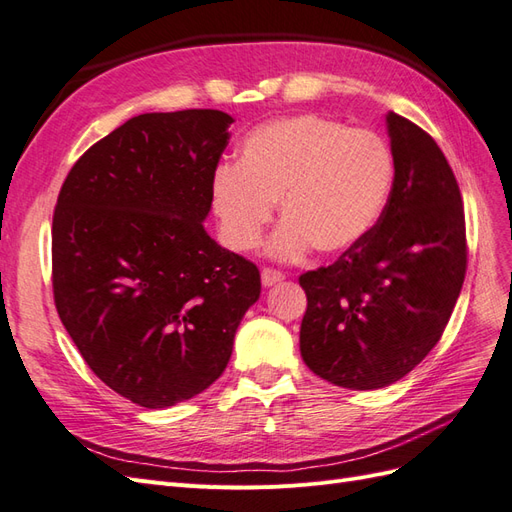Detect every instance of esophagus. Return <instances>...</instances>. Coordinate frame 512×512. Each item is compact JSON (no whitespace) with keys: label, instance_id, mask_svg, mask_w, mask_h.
Masks as SVG:
<instances>
[{"label":"esophagus","instance_id":"34e87169","mask_svg":"<svg viewBox=\"0 0 512 512\" xmlns=\"http://www.w3.org/2000/svg\"><path fill=\"white\" fill-rule=\"evenodd\" d=\"M283 279H285V274L279 272V270H272V268H264V270H261V283H264L266 287L277 285V283H281Z\"/></svg>","mask_w":512,"mask_h":512}]
</instances>
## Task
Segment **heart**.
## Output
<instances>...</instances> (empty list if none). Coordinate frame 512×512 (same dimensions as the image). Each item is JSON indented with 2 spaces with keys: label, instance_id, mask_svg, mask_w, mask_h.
Here are the masks:
<instances>
[{
  "label": "heart",
  "instance_id": "heart-1",
  "mask_svg": "<svg viewBox=\"0 0 512 512\" xmlns=\"http://www.w3.org/2000/svg\"><path fill=\"white\" fill-rule=\"evenodd\" d=\"M391 179V153L372 131L296 114L248 131L238 164L214 177L212 207L238 251L261 242L279 201L285 222L270 244L272 257L292 261L311 246L337 255L372 229Z\"/></svg>",
  "mask_w": 512,
  "mask_h": 512
}]
</instances>
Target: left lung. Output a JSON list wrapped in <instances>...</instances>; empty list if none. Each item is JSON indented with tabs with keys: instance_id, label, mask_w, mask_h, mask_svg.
I'll list each match as a JSON object with an SVG mask.
<instances>
[{
	"instance_id": "obj_1",
	"label": "left lung",
	"mask_w": 512,
	"mask_h": 512,
	"mask_svg": "<svg viewBox=\"0 0 512 512\" xmlns=\"http://www.w3.org/2000/svg\"><path fill=\"white\" fill-rule=\"evenodd\" d=\"M393 186L376 225L333 266L305 272L300 355L324 381L381 389L437 346L467 268L456 177L424 129L387 114Z\"/></svg>"
}]
</instances>
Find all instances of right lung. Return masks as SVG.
I'll use <instances>...</instances> for the list:
<instances>
[{"label":"right lung","mask_w":512,"mask_h":512,"mask_svg":"<svg viewBox=\"0 0 512 512\" xmlns=\"http://www.w3.org/2000/svg\"><path fill=\"white\" fill-rule=\"evenodd\" d=\"M231 123L220 110L134 116L75 162L58 196V316L88 368L144 409L212 385L261 292L257 266L203 227Z\"/></svg>","instance_id":"obj_1"}]
</instances>
